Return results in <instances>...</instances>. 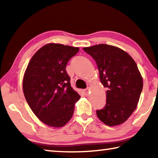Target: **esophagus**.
<instances>
[{
  "label": "esophagus",
  "instance_id": "esophagus-1",
  "mask_svg": "<svg viewBox=\"0 0 158 158\" xmlns=\"http://www.w3.org/2000/svg\"><path fill=\"white\" fill-rule=\"evenodd\" d=\"M89 91H90V89H85V90H84V94L85 95V96L89 95Z\"/></svg>",
  "mask_w": 158,
  "mask_h": 158
}]
</instances>
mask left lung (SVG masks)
<instances>
[{"label": "left lung", "mask_w": 158, "mask_h": 158, "mask_svg": "<svg viewBox=\"0 0 158 158\" xmlns=\"http://www.w3.org/2000/svg\"><path fill=\"white\" fill-rule=\"evenodd\" d=\"M84 49L97 64L100 79L107 89L105 107L96 111L98 118L109 126L126 121L137 107L143 79L133 58L123 50L101 44Z\"/></svg>", "instance_id": "8db88e82"}]
</instances>
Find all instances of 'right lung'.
Returning <instances> with one entry per match:
<instances>
[{
    "label": "right lung",
    "instance_id": "obj_1",
    "mask_svg": "<svg viewBox=\"0 0 158 158\" xmlns=\"http://www.w3.org/2000/svg\"><path fill=\"white\" fill-rule=\"evenodd\" d=\"M79 49L50 43L35 53L26 69L23 90L31 110L51 127H63L71 119L80 95L71 87L66 65Z\"/></svg>",
    "mask_w": 158,
    "mask_h": 158
}]
</instances>
